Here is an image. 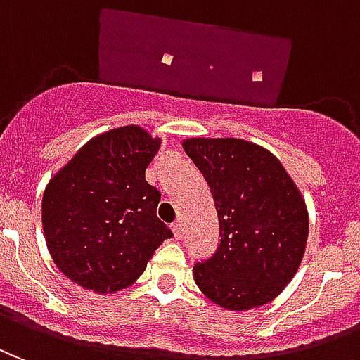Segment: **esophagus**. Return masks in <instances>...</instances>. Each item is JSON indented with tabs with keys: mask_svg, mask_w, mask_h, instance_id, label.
Returning <instances> with one entry per match:
<instances>
[{
	"mask_svg": "<svg viewBox=\"0 0 360 360\" xmlns=\"http://www.w3.org/2000/svg\"><path fill=\"white\" fill-rule=\"evenodd\" d=\"M172 234H174V238H176V240H180V238L184 236V228H182V222H180V220H176V222L172 224Z\"/></svg>",
	"mask_w": 360,
	"mask_h": 360,
	"instance_id": "esophagus-1",
	"label": "esophagus"
}]
</instances>
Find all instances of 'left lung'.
Masks as SVG:
<instances>
[{
  "label": "left lung",
  "instance_id": "1",
  "mask_svg": "<svg viewBox=\"0 0 360 360\" xmlns=\"http://www.w3.org/2000/svg\"><path fill=\"white\" fill-rule=\"evenodd\" d=\"M190 155L211 188L220 245L193 266L207 299L249 311L276 297L303 261L309 238L305 198L269 149L240 138H188Z\"/></svg>",
  "mask_w": 360,
  "mask_h": 360
}]
</instances>
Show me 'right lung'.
<instances>
[{"instance_id": "1", "label": "right lung", "mask_w": 360, "mask_h": 360, "mask_svg": "<svg viewBox=\"0 0 360 360\" xmlns=\"http://www.w3.org/2000/svg\"><path fill=\"white\" fill-rule=\"evenodd\" d=\"M161 148L141 126L91 138L49 180L41 224L49 255L84 290L115 293L132 285L155 249L172 236L157 219L161 193L146 169Z\"/></svg>"}]
</instances>
